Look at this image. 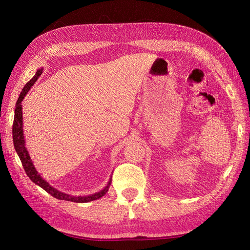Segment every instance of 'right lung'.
<instances>
[{
    "label": "right lung",
    "mask_w": 250,
    "mask_h": 250,
    "mask_svg": "<svg viewBox=\"0 0 250 250\" xmlns=\"http://www.w3.org/2000/svg\"><path fill=\"white\" fill-rule=\"evenodd\" d=\"M43 69L37 70L35 75L33 76V78L28 81L26 83L25 87L22 88V90L20 94L19 99L17 101L16 104V109H14V120H13V125H12V137H13V145L14 148H16L17 153L20 157V160L21 162L22 167L25 169V172L28 175V177L31 179L33 183L37 186H40L41 188H42L44 191L47 193H49L50 195H52L53 197H55L56 199L59 200H66V201H72V202H78V203H84V202H89L93 200H97L101 198L102 196H104L105 194L107 193L109 186L111 184V177L109 178L108 184L106 185L103 190H101L100 192H97L95 194L88 195V196H72L69 194H65L63 192L58 191L57 188H55L54 187H52L48 181L44 180L41 174L36 171L34 165L32 163L31 157L29 155L28 150L25 146V138H24V131H22V107H21V101L24 100V98L26 97V95L28 94V92L33 86L34 83L36 82V80L39 79V77L42 75Z\"/></svg>",
    "instance_id": "obj_1"
}]
</instances>
